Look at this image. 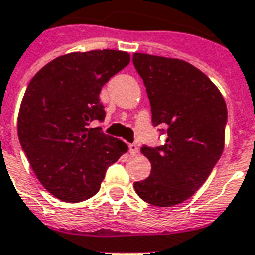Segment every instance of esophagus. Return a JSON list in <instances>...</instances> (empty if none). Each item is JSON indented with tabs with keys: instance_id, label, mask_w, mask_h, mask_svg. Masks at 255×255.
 Listing matches in <instances>:
<instances>
[{
	"instance_id": "esophagus-1",
	"label": "esophagus",
	"mask_w": 255,
	"mask_h": 255,
	"mask_svg": "<svg viewBox=\"0 0 255 255\" xmlns=\"http://www.w3.org/2000/svg\"><path fill=\"white\" fill-rule=\"evenodd\" d=\"M129 152H131L132 155H135V154L139 152V148H137L136 144H129Z\"/></svg>"
}]
</instances>
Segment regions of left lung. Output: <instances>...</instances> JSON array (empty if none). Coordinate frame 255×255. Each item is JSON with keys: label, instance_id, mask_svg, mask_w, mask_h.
Here are the masks:
<instances>
[{"label": "left lung", "instance_id": "left-lung-1", "mask_svg": "<svg viewBox=\"0 0 255 255\" xmlns=\"http://www.w3.org/2000/svg\"><path fill=\"white\" fill-rule=\"evenodd\" d=\"M135 69L150 100L154 126L165 144L143 146L148 178L133 184L137 196L156 207L185 201L208 178L224 148L227 107L208 77L185 60L135 52Z\"/></svg>", "mask_w": 255, "mask_h": 255}]
</instances>
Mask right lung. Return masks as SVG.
Listing matches in <instances>:
<instances>
[{
	"label": "right lung",
	"mask_w": 255,
	"mask_h": 255,
	"mask_svg": "<svg viewBox=\"0 0 255 255\" xmlns=\"http://www.w3.org/2000/svg\"><path fill=\"white\" fill-rule=\"evenodd\" d=\"M129 60L124 51L71 52L51 60L28 84L18 139L37 180L56 199H90L107 169L127 151L126 143L90 126L105 118L101 88Z\"/></svg>",
	"instance_id": "obj_1"
}]
</instances>
